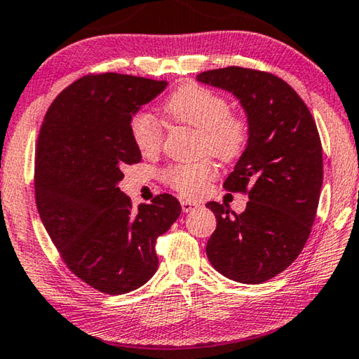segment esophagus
Listing matches in <instances>:
<instances>
[{
	"label": "esophagus",
	"mask_w": 359,
	"mask_h": 359,
	"mask_svg": "<svg viewBox=\"0 0 359 359\" xmlns=\"http://www.w3.org/2000/svg\"><path fill=\"white\" fill-rule=\"evenodd\" d=\"M197 208H198V203H194L189 201H181V210H183V213H191V211Z\"/></svg>",
	"instance_id": "1"
}]
</instances>
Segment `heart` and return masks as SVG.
I'll use <instances>...</instances> for the list:
<instances>
[{
	"mask_svg": "<svg viewBox=\"0 0 359 359\" xmlns=\"http://www.w3.org/2000/svg\"><path fill=\"white\" fill-rule=\"evenodd\" d=\"M165 114L175 124L192 127L202 135V151L224 161L240 156L248 141V124L231 113V104L221 93L198 84H184L165 103ZM130 135L143 156L161 149L163 132L149 114H137L130 121ZM216 168L210 161L178 163L163 172V181L184 197H198L215 178Z\"/></svg>",
	"mask_w": 359,
	"mask_h": 359,
	"instance_id": "obj_1",
	"label": "heart"
}]
</instances>
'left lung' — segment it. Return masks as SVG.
Masks as SVG:
<instances>
[{
    "mask_svg": "<svg viewBox=\"0 0 359 359\" xmlns=\"http://www.w3.org/2000/svg\"><path fill=\"white\" fill-rule=\"evenodd\" d=\"M205 86L238 100L248 141L227 176V191H248L237 215L208 202L216 231L207 243L211 266L245 285H259L294 262L307 242L323 184V149L309 108L275 74L229 67L197 76Z\"/></svg>",
    "mask_w": 359,
    "mask_h": 359,
    "instance_id": "8db88e82",
    "label": "left lung"
}]
</instances>
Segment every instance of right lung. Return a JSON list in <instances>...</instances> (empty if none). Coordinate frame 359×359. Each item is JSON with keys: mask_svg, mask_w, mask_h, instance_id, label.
<instances>
[{"mask_svg": "<svg viewBox=\"0 0 359 359\" xmlns=\"http://www.w3.org/2000/svg\"><path fill=\"white\" fill-rule=\"evenodd\" d=\"M167 81L104 73L67 87L41 127L34 194L41 221L68 269L107 294H126L156 273V238L181 215L161 194L132 208L122 168L141 161L130 121Z\"/></svg>", "mask_w": 359, "mask_h": 359, "instance_id": "right-lung-1", "label": "right lung"}]
</instances>
